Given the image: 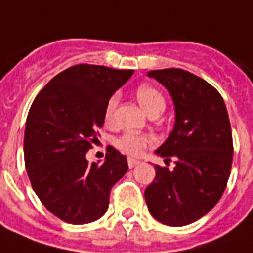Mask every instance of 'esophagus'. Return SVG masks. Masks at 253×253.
Masks as SVG:
<instances>
[{
    "instance_id": "obj_1",
    "label": "esophagus",
    "mask_w": 253,
    "mask_h": 253,
    "mask_svg": "<svg viewBox=\"0 0 253 253\" xmlns=\"http://www.w3.org/2000/svg\"><path fill=\"white\" fill-rule=\"evenodd\" d=\"M139 164H140V161L136 160V158H130V157L128 158V167H129V168H135Z\"/></svg>"
}]
</instances>
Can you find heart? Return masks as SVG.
<instances>
[{
	"mask_svg": "<svg viewBox=\"0 0 253 253\" xmlns=\"http://www.w3.org/2000/svg\"><path fill=\"white\" fill-rule=\"evenodd\" d=\"M136 97L140 106L149 116L161 114L165 109V97L160 90L151 85H140L136 89ZM117 104H118V95L114 93L110 96L106 103V109H104V123L106 124H111L113 121ZM153 143H154V139L149 135L132 133V132H126L114 140V146L117 149L128 156H140L144 150Z\"/></svg>",
	"mask_w": 253,
	"mask_h": 253,
	"instance_id": "heart-1",
	"label": "heart"
}]
</instances>
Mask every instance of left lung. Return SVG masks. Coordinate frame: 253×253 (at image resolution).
<instances>
[{"instance_id":"1","label":"left lung","mask_w":253,"mask_h":253,"mask_svg":"<svg viewBox=\"0 0 253 253\" xmlns=\"http://www.w3.org/2000/svg\"><path fill=\"white\" fill-rule=\"evenodd\" d=\"M147 76L163 84L175 103L173 130L156 153L176 165H156L144 198L158 222L180 227L207 215L227 186L233 163L229 114L222 95L189 71L163 69Z\"/></svg>"}]
</instances>
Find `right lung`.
I'll return each mask as SVG.
<instances>
[{
  "label": "right lung",
  "instance_id": "1",
  "mask_svg": "<svg viewBox=\"0 0 253 253\" xmlns=\"http://www.w3.org/2000/svg\"><path fill=\"white\" fill-rule=\"evenodd\" d=\"M133 70L76 64L38 92L24 130V164L33 190L60 220L86 224L103 216L111 187L128 170L126 157L110 147L103 164L88 150L104 124L110 96Z\"/></svg>",
  "mask_w": 253,
  "mask_h": 253
}]
</instances>
